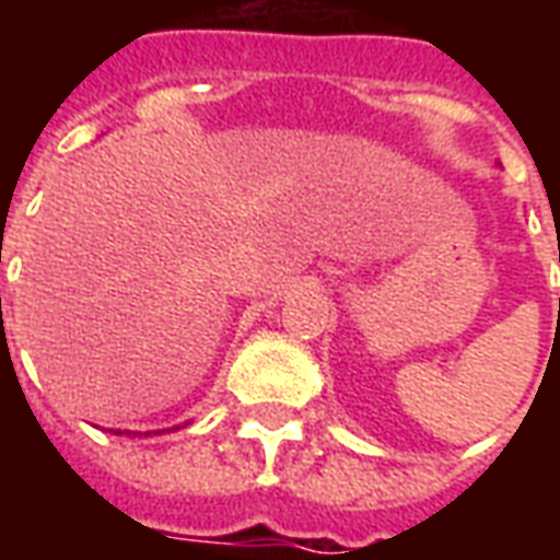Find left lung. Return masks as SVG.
Returning a JSON list of instances; mask_svg holds the SVG:
<instances>
[{"instance_id":"1","label":"left lung","mask_w":560,"mask_h":560,"mask_svg":"<svg viewBox=\"0 0 560 560\" xmlns=\"http://www.w3.org/2000/svg\"><path fill=\"white\" fill-rule=\"evenodd\" d=\"M558 260H560V248H558Z\"/></svg>"}]
</instances>
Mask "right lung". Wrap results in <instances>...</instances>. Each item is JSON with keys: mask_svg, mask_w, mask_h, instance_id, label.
<instances>
[{"mask_svg": "<svg viewBox=\"0 0 560 560\" xmlns=\"http://www.w3.org/2000/svg\"><path fill=\"white\" fill-rule=\"evenodd\" d=\"M0 303H2V300H0Z\"/></svg>", "mask_w": 560, "mask_h": 560, "instance_id": "right-lung-1", "label": "right lung"}]
</instances>
